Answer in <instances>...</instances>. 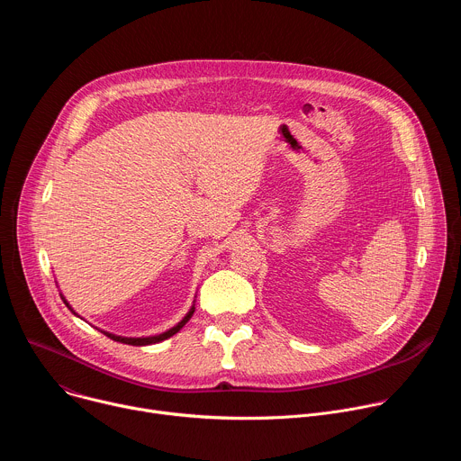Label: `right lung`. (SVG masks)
<instances>
[{
  "mask_svg": "<svg viewBox=\"0 0 461 461\" xmlns=\"http://www.w3.org/2000/svg\"><path fill=\"white\" fill-rule=\"evenodd\" d=\"M61 295V301L65 303V306H68L75 315H78L75 310H73V306L68 303V299L63 297V294H59ZM193 312H194V301H193V304H191V308H189V312L182 317V321L180 322H176L173 328H169V330H166V332H162V334H157V336H148V338H123V336H116V334H111V332H105V330H100L102 334H105L107 338H111L113 341H118V343H123V345H133V347H146V345H155V343H160V341H164V339H167V338H171V336H175L180 328L191 319V315H193ZM80 317V315H78Z\"/></svg>",
  "mask_w": 461,
  "mask_h": 461,
  "instance_id": "obj_1",
  "label": "right lung"
}]
</instances>
